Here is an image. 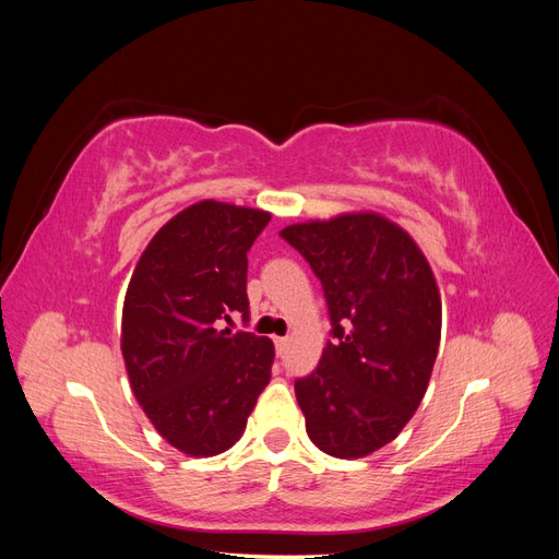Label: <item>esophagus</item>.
<instances>
[{
	"instance_id": "obj_1",
	"label": "esophagus",
	"mask_w": 559,
	"mask_h": 559,
	"mask_svg": "<svg viewBox=\"0 0 559 559\" xmlns=\"http://www.w3.org/2000/svg\"><path fill=\"white\" fill-rule=\"evenodd\" d=\"M275 347H277V354H284L286 347H289V337H275Z\"/></svg>"
}]
</instances>
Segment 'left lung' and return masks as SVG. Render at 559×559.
Returning a JSON list of instances; mask_svg holds the SVG:
<instances>
[{
  "instance_id": "left-lung-1",
  "label": "left lung",
  "mask_w": 559,
  "mask_h": 559,
  "mask_svg": "<svg viewBox=\"0 0 559 559\" xmlns=\"http://www.w3.org/2000/svg\"><path fill=\"white\" fill-rule=\"evenodd\" d=\"M324 286L333 343L296 399L310 441L337 460L392 443L425 399L441 343V294L417 242L376 212L286 226Z\"/></svg>"
}]
</instances>
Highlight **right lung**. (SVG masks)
I'll use <instances>...</instances> for the list:
<instances>
[{"mask_svg": "<svg viewBox=\"0 0 559 559\" xmlns=\"http://www.w3.org/2000/svg\"><path fill=\"white\" fill-rule=\"evenodd\" d=\"M270 212L200 200L146 245L130 277L121 352L134 399L167 443L214 456L240 441L270 382L275 345L218 321H247V251Z\"/></svg>", "mask_w": 559, "mask_h": 559, "instance_id": "obj_1", "label": "right lung"}]
</instances>
